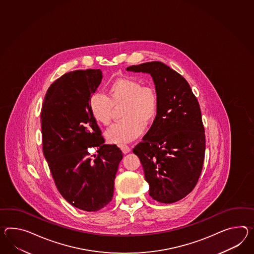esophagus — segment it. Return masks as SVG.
I'll return each mask as SVG.
<instances>
[{
    "mask_svg": "<svg viewBox=\"0 0 254 254\" xmlns=\"http://www.w3.org/2000/svg\"><path fill=\"white\" fill-rule=\"evenodd\" d=\"M120 149H121V150L123 151V153H124V154H127V153H129L130 150H131L129 147H128V146H127V145H121V146H120Z\"/></svg>",
    "mask_w": 254,
    "mask_h": 254,
    "instance_id": "obj_1",
    "label": "esophagus"
}]
</instances>
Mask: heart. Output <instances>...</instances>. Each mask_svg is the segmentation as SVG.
Masks as SVG:
<instances>
[{
  "instance_id": "1",
  "label": "heart",
  "mask_w": 254,
  "mask_h": 254,
  "mask_svg": "<svg viewBox=\"0 0 254 254\" xmlns=\"http://www.w3.org/2000/svg\"><path fill=\"white\" fill-rule=\"evenodd\" d=\"M123 107L124 120L105 132L109 142L124 144L142 134L145 127L155 121L159 110V96L154 87L143 85L129 78H118L108 87V95L94 93L89 99V111L93 119L104 126L111 123L115 108Z\"/></svg>"
}]
</instances>
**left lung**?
I'll return each mask as SVG.
<instances>
[{"label": "left lung", "instance_id": "1", "mask_svg": "<svg viewBox=\"0 0 254 254\" xmlns=\"http://www.w3.org/2000/svg\"><path fill=\"white\" fill-rule=\"evenodd\" d=\"M127 70L149 73L154 82L158 115L133 152L142 164L149 195L172 204L192 192L202 172L205 136L200 106L186 79L162 62L133 65Z\"/></svg>", "mask_w": 254, "mask_h": 254}]
</instances>
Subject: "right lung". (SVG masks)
<instances>
[{"instance_id":"right-lung-1","label":"right lung","mask_w":254,"mask_h":254,"mask_svg":"<svg viewBox=\"0 0 254 254\" xmlns=\"http://www.w3.org/2000/svg\"><path fill=\"white\" fill-rule=\"evenodd\" d=\"M103 79L101 69L74 70L50 85L41 110L43 153L59 192L71 205L95 212L109 204L123 153L105 144L89 111ZM98 155L89 156L87 148Z\"/></svg>"}]
</instances>
